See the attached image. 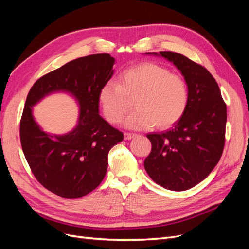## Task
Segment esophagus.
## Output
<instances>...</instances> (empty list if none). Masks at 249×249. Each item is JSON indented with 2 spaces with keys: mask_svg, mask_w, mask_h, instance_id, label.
<instances>
[{
  "mask_svg": "<svg viewBox=\"0 0 249 249\" xmlns=\"http://www.w3.org/2000/svg\"><path fill=\"white\" fill-rule=\"evenodd\" d=\"M124 140H131L134 137H136L137 135L136 134H133V133H124Z\"/></svg>",
  "mask_w": 249,
  "mask_h": 249,
  "instance_id": "34e87169",
  "label": "esophagus"
}]
</instances>
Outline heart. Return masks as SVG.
Masks as SVG:
<instances>
[{"mask_svg": "<svg viewBox=\"0 0 249 249\" xmlns=\"http://www.w3.org/2000/svg\"><path fill=\"white\" fill-rule=\"evenodd\" d=\"M135 110L124 120L129 129L142 130L155 124L165 130L182 118L189 103L186 81L166 67L145 62L130 67L118 77V83H104L97 102L105 118L118 124L134 100Z\"/></svg>", "mask_w": 249, "mask_h": 249, "instance_id": "b5f03b06", "label": "heart"}]
</instances>
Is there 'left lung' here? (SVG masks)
<instances>
[{"label": "left lung", "mask_w": 249, "mask_h": 249, "mask_svg": "<svg viewBox=\"0 0 249 249\" xmlns=\"http://www.w3.org/2000/svg\"><path fill=\"white\" fill-rule=\"evenodd\" d=\"M161 56L183 74L189 90L184 116L172 129L146 136L152 143L144 168L165 189L184 191L205 179L219 162L224 147L227 105L216 80L205 67L175 52Z\"/></svg>", "instance_id": "8db88e82"}]
</instances>
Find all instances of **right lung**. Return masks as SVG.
Listing matches in <instances>:
<instances>
[{"label":"right lung","mask_w":249,"mask_h":249,"mask_svg":"<svg viewBox=\"0 0 249 249\" xmlns=\"http://www.w3.org/2000/svg\"><path fill=\"white\" fill-rule=\"evenodd\" d=\"M109 54L78 58L37 80L28 93L20 119V143L37 180L63 198L85 196L101 184L108 168L110 149L124 134L100 115L97 94L114 73ZM65 92L79 105L77 125L63 135L44 132L33 116V107L52 93Z\"/></svg>","instance_id":"right-lung-1"}]
</instances>
